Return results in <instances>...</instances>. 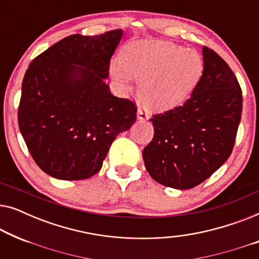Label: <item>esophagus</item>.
I'll use <instances>...</instances> for the list:
<instances>
[{
    "label": "esophagus",
    "mask_w": 259,
    "mask_h": 259,
    "mask_svg": "<svg viewBox=\"0 0 259 259\" xmlns=\"http://www.w3.org/2000/svg\"><path fill=\"white\" fill-rule=\"evenodd\" d=\"M137 118L138 120H148L150 115H148V113L146 111H144V109H138Z\"/></svg>",
    "instance_id": "obj_1"
}]
</instances>
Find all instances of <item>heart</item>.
I'll return each instance as SVG.
<instances>
[{
	"instance_id": "b5f03b06",
	"label": "heart",
	"mask_w": 259,
	"mask_h": 259,
	"mask_svg": "<svg viewBox=\"0 0 259 259\" xmlns=\"http://www.w3.org/2000/svg\"><path fill=\"white\" fill-rule=\"evenodd\" d=\"M122 62H111V75L125 91L132 87L133 76L141 81V101L153 111H168L191 97L204 73V61L193 49H184L166 41L130 44Z\"/></svg>"
}]
</instances>
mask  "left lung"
Wrapping results in <instances>:
<instances>
[{
	"label": "left lung",
	"mask_w": 259,
	"mask_h": 259,
	"mask_svg": "<svg viewBox=\"0 0 259 259\" xmlns=\"http://www.w3.org/2000/svg\"><path fill=\"white\" fill-rule=\"evenodd\" d=\"M203 61V76L185 104L150 120L154 137L143 151L145 167L172 189L199 185L228 160L242 118V90L231 68L207 47Z\"/></svg>",
	"instance_id": "8db88e82"
}]
</instances>
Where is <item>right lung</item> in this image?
Segmentation results:
<instances>
[{
	"instance_id": "add662e5",
	"label": "right lung",
	"mask_w": 259,
	"mask_h": 259,
	"mask_svg": "<svg viewBox=\"0 0 259 259\" xmlns=\"http://www.w3.org/2000/svg\"><path fill=\"white\" fill-rule=\"evenodd\" d=\"M121 36V29L70 35L28 67L19 127L35 162L51 177L81 180L94 176L113 140L136 121V105L114 97L105 82Z\"/></svg>"
}]
</instances>
